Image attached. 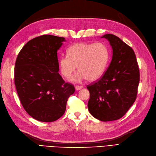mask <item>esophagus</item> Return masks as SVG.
<instances>
[{"label":"esophagus","mask_w":156,"mask_h":156,"mask_svg":"<svg viewBox=\"0 0 156 156\" xmlns=\"http://www.w3.org/2000/svg\"><path fill=\"white\" fill-rule=\"evenodd\" d=\"M82 88H83V86H79V85L75 86V89L77 90V91H79V90L81 89Z\"/></svg>","instance_id":"esophagus-1"}]
</instances>
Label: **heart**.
I'll return each mask as SVG.
<instances>
[{
	"mask_svg": "<svg viewBox=\"0 0 156 156\" xmlns=\"http://www.w3.org/2000/svg\"><path fill=\"white\" fill-rule=\"evenodd\" d=\"M67 55L60 57L58 63L61 73L70 78L78 69V73L70 81L77 83L87 79L93 81L105 71L109 58V51L104 43H77L67 49Z\"/></svg>",
	"mask_w": 156,
	"mask_h": 156,
	"instance_id": "obj_1",
	"label": "heart"
}]
</instances>
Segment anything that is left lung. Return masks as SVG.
<instances>
[{
	"label": "left lung",
	"mask_w": 156,
	"mask_h": 156,
	"mask_svg": "<svg viewBox=\"0 0 156 156\" xmlns=\"http://www.w3.org/2000/svg\"><path fill=\"white\" fill-rule=\"evenodd\" d=\"M101 38L109 42L112 59L102 77L87 85L88 109L95 118L110 122L122 118L136 101L140 71L136 55L129 46L112 34Z\"/></svg>",
	"instance_id": "1"
}]
</instances>
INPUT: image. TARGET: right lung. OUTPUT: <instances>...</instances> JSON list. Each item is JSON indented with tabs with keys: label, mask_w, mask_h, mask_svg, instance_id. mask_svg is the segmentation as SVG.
I'll use <instances>...</instances> for the list:
<instances>
[{
	"label": "right lung",
	"mask_w": 156,
	"mask_h": 156,
	"mask_svg": "<svg viewBox=\"0 0 156 156\" xmlns=\"http://www.w3.org/2000/svg\"><path fill=\"white\" fill-rule=\"evenodd\" d=\"M64 37L49 34L29 41L17 56L15 84L20 103L33 118L52 122L63 115L74 86L58 73L57 51Z\"/></svg>",
	"instance_id": "1"
}]
</instances>
